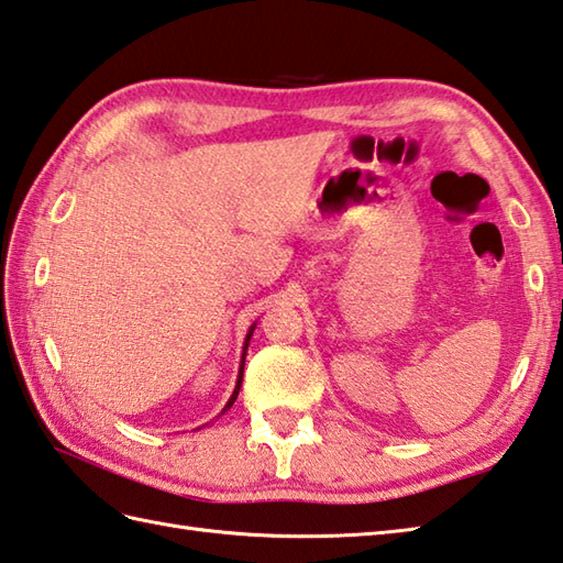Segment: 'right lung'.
Instances as JSON below:
<instances>
[{
	"instance_id": "add662e5",
	"label": "right lung",
	"mask_w": 563,
	"mask_h": 563,
	"mask_svg": "<svg viewBox=\"0 0 563 563\" xmlns=\"http://www.w3.org/2000/svg\"><path fill=\"white\" fill-rule=\"evenodd\" d=\"M254 329H256V324H251L249 327V333H246V339H244V349H242V363H239V375H236V385H234V391H232V397H230V401L224 404V409L220 411V416L230 409V406L236 401V394H239V389H242V379H244V361H246V349H249V341H251V336H254Z\"/></svg>"
}]
</instances>
